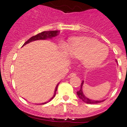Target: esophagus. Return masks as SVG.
Masks as SVG:
<instances>
[{"label": "esophagus", "instance_id": "obj_1", "mask_svg": "<svg viewBox=\"0 0 127 127\" xmlns=\"http://www.w3.org/2000/svg\"><path fill=\"white\" fill-rule=\"evenodd\" d=\"M76 75V73H74V72H72V73L70 74L68 76V78H72V77H74V76H75Z\"/></svg>", "mask_w": 127, "mask_h": 127}]
</instances>
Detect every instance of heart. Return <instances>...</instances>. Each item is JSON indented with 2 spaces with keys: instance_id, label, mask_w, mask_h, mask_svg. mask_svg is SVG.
<instances>
[{
  "instance_id": "b5f03b06",
  "label": "heart",
  "mask_w": 127,
  "mask_h": 127,
  "mask_svg": "<svg viewBox=\"0 0 127 127\" xmlns=\"http://www.w3.org/2000/svg\"><path fill=\"white\" fill-rule=\"evenodd\" d=\"M62 49L68 51L72 58L82 60V63L88 68H94L105 61L108 55V50L96 39L80 37L72 39L68 45L62 44Z\"/></svg>"
}]
</instances>
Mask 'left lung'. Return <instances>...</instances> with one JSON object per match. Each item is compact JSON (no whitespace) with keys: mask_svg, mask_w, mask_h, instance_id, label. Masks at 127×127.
Segmentation results:
<instances>
[{"mask_svg":"<svg viewBox=\"0 0 127 127\" xmlns=\"http://www.w3.org/2000/svg\"><path fill=\"white\" fill-rule=\"evenodd\" d=\"M117 63V61H116ZM84 84V81L82 80V82L81 85H80V90L79 91H78L77 95L78 97H79L81 100H82L84 102L86 103H88V104H95V103H99L103 102L105 99H102V100H94V99H90L88 97H87L86 95H84L83 92V89H82V87H83V85Z\"/></svg>","mask_w":127,"mask_h":127,"instance_id":"left-lung-1","label":"left lung"}]
</instances>
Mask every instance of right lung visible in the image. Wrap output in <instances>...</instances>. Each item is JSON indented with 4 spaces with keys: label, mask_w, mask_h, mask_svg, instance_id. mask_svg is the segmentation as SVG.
Masks as SVG:
<instances>
[{
    "label": "right lung",
    "mask_w": 127,
    "mask_h": 127,
    "mask_svg": "<svg viewBox=\"0 0 127 127\" xmlns=\"http://www.w3.org/2000/svg\"><path fill=\"white\" fill-rule=\"evenodd\" d=\"M60 32L58 30H55V31H45V32H43L41 33H39L38 34L35 35L34 36L32 37L31 38H30L28 40L26 41L24 43V44L23 45V46H24L25 45H26V44L32 42V41H37V40H46V39H52L53 38V37H55L56 36H57L59 34ZM59 83H58L57 84L55 87V91H54V94L51 97V98L49 100H48L47 101H45V102L44 103H38L39 105L41 104H45V103H47L49 101L53 99L54 98V97L56 95V92L57 90V88L58 86H59Z\"/></svg>",
    "instance_id": "add662e5"
}]
</instances>
